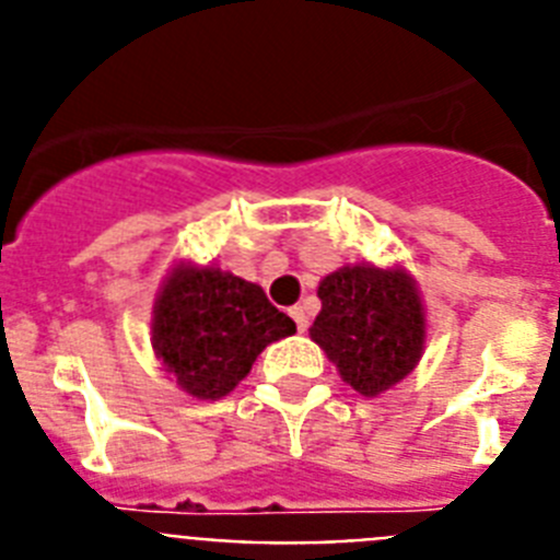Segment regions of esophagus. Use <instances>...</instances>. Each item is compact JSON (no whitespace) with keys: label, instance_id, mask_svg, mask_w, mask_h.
<instances>
[{"label":"esophagus","instance_id":"obj_1","mask_svg":"<svg viewBox=\"0 0 560 560\" xmlns=\"http://www.w3.org/2000/svg\"><path fill=\"white\" fill-rule=\"evenodd\" d=\"M289 314H291V319L296 323V330H300V334H305V330H308V314H305L303 305H294V308H289Z\"/></svg>","mask_w":560,"mask_h":560}]
</instances>
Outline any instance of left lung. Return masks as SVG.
<instances>
[{
    "label": "left lung",
    "mask_w": 560,
    "mask_h": 560,
    "mask_svg": "<svg viewBox=\"0 0 560 560\" xmlns=\"http://www.w3.org/2000/svg\"><path fill=\"white\" fill-rule=\"evenodd\" d=\"M323 311L311 339L328 353L355 393H384L409 375L423 353V305L404 269L345 266L319 283Z\"/></svg>",
    "instance_id": "left-lung-1"
}]
</instances>
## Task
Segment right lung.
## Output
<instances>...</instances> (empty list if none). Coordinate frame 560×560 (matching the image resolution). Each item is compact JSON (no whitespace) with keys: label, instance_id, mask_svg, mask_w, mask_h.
<instances>
[{"label":"right lung","instance_id":"add662e5","mask_svg":"<svg viewBox=\"0 0 560 560\" xmlns=\"http://www.w3.org/2000/svg\"><path fill=\"white\" fill-rule=\"evenodd\" d=\"M294 330L260 285L215 266H179L153 308V350L185 393L205 400L232 393L266 345Z\"/></svg>","mask_w":560,"mask_h":560}]
</instances>
